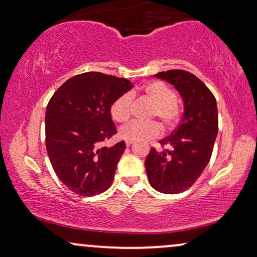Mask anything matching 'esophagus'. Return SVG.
I'll return each instance as SVG.
<instances>
[{"instance_id":"1","label":"esophagus","mask_w":257,"mask_h":257,"mask_svg":"<svg viewBox=\"0 0 257 257\" xmlns=\"http://www.w3.org/2000/svg\"><path fill=\"white\" fill-rule=\"evenodd\" d=\"M132 145H133L132 141H125V146H126V147H131Z\"/></svg>"}]
</instances>
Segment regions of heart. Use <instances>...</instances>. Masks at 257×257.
I'll use <instances>...</instances> for the list:
<instances>
[{"mask_svg": "<svg viewBox=\"0 0 257 257\" xmlns=\"http://www.w3.org/2000/svg\"><path fill=\"white\" fill-rule=\"evenodd\" d=\"M145 93L154 103L153 117H159L166 128L172 129L179 123L181 118V109L176 103V94L173 89L162 82H150L145 87ZM133 109L132 93H124L112 102L110 112L112 118L117 122H124L131 117ZM162 134V126L159 122L132 121L119 128V138L125 141L143 142L150 139H156Z\"/></svg>", "mask_w": 257, "mask_h": 257, "instance_id": "b5f03b06", "label": "heart"}]
</instances>
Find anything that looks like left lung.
Listing matches in <instances>:
<instances>
[{"label": "left lung", "mask_w": 257, "mask_h": 257, "mask_svg": "<svg viewBox=\"0 0 257 257\" xmlns=\"http://www.w3.org/2000/svg\"><path fill=\"white\" fill-rule=\"evenodd\" d=\"M155 76L177 89L184 112L172 135L160 141L162 149L150 150L146 159L147 176L160 193L179 194L196 182L209 162L218 131L216 100L207 85L189 71L167 70Z\"/></svg>", "instance_id": "obj_1"}]
</instances>
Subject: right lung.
I'll list each match as a JSON object with an SVG mask.
<instances>
[{"label":"right lung","instance_id":"right-lung-1","mask_svg":"<svg viewBox=\"0 0 257 257\" xmlns=\"http://www.w3.org/2000/svg\"><path fill=\"white\" fill-rule=\"evenodd\" d=\"M131 81L97 71L70 77L55 91L46 110V147L61 182L80 196L111 186L125 143L102 146L116 134L110 107L131 90Z\"/></svg>","mask_w":257,"mask_h":257}]
</instances>
